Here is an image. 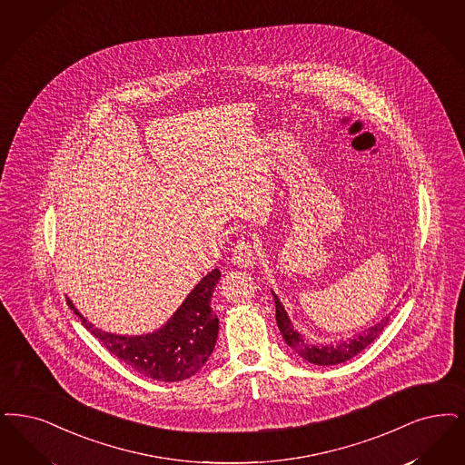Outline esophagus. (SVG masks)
Segmentation results:
<instances>
[{
  "mask_svg": "<svg viewBox=\"0 0 465 465\" xmlns=\"http://www.w3.org/2000/svg\"><path fill=\"white\" fill-rule=\"evenodd\" d=\"M233 262L241 268H251L254 262H256V251H254V245L252 242L242 241L235 243L233 247Z\"/></svg>",
  "mask_w": 465,
  "mask_h": 465,
  "instance_id": "obj_1",
  "label": "esophagus"
}]
</instances>
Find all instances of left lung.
Segmentation results:
<instances>
[{"label": "left lung", "mask_w": 465, "mask_h": 465, "mask_svg": "<svg viewBox=\"0 0 465 465\" xmlns=\"http://www.w3.org/2000/svg\"><path fill=\"white\" fill-rule=\"evenodd\" d=\"M273 298H275V306H277V323H279L280 334L283 335L285 342L294 351H298L299 356H302L304 360H308L310 363H315V365H337V363H342V361L353 358L360 351H363L371 341L384 331V327L388 325V320H390V316H386L384 320H381L379 323L367 329L363 334L353 337L350 341H341L335 346H318L316 348V346H310L304 342L302 335L294 331V325L291 323L279 298L275 294H273Z\"/></svg>", "instance_id": "obj_1"}]
</instances>
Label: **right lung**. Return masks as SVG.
I'll use <instances>...</instances> for the list:
<instances>
[{
  "instance_id": "right-lung-1",
  "label": "right lung",
  "mask_w": 465,
  "mask_h": 465,
  "mask_svg": "<svg viewBox=\"0 0 465 465\" xmlns=\"http://www.w3.org/2000/svg\"><path fill=\"white\" fill-rule=\"evenodd\" d=\"M220 277V270L214 268L161 331L138 337L102 332L77 313L69 298L67 304L83 325L133 371L161 382H176L201 371L214 350L220 320L211 308V298Z\"/></svg>"
}]
</instances>
